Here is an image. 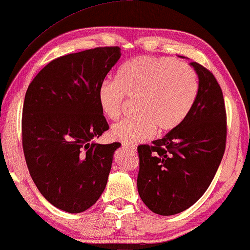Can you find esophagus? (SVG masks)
<instances>
[{"instance_id":"obj_1","label":"esophagus","mask_w":250,"mask_h":250,"mask_svg":"<svg viewBox=\"0 0 250 250\" xmlns=\"http://www.w3.org/2000/svg\"><path fill=\"white\" fill-rule=\"evenodd\" d=\"M122 146H124L125 149H128L129 151H135V150H137V146H133V145H125V143H124V145H122Z\"/></svg>"}]
</instances>
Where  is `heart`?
<instances>
[{
  "label": "heart",
  "instance_id": "obj_1",
  "mask_svg": "<svg viewBox=\"0 0 250 250\" xmlns=\"http://www.w3.org/2000/svg\"><path fill=\"white\" fill-rule=\"evenodd\" d=\"M198 94L196 71L167 57L141 56L120 67L117 80L105 79L98 88L104 115L118 120L126 98L137 99L139 116L112 126L111 137L128 145L141 142L160 131L179 126L191 111Z\"/></svg>",
  "mask_w": 250,
  "mask_h": 250
}]
</instances>
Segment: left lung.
<instances>
[{
	"mask_svg": "<svg viewBox=\"0 0 250 250\" xmlns=\"http://www.w3.org/2000/svg\"><path fill=\"white\" fill-rule=\"evenodd\" d=\"M198 94L182 124L153 145L138 146V192L155 214L181 213L208 188L226 147L227 117L223 91L207 68L192 62Z\"/></svg>",
	"mask_w": 250,
	"mask_h": 250,
	"instance_id": "obj_1",
	"label": "left lung"
}]
</instances>
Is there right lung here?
Wrapping results in <instances>:
<instances>
[{
    "instance_id": "add662e5",
    "label": "right lung",
    "mask_w": 250,
    "mask_h": 250,
    "mask_svg": "<svg viewBox=\"0 0 250 250\" xmlns=\"http://www.w3.org/2000/svg\"><path fill=\"white\" fill-rule=\"evenodd\" d=\"M121 56L118 46L96 47L53 59L25 94L22 145L34 183L67 213H82L101 196L121 145H99L109 125L98 88Z\"/></svg>"
}]
</instances>
